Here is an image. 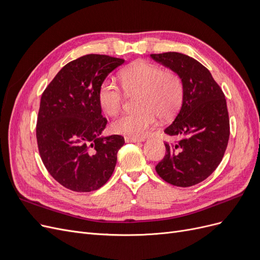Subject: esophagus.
<instances>
[{
  "label": "esophagus",
  "instance_id": "obj_1",
  "mask_svg": "<svg viewBox=\"0 0 260 260\" xmlns=\"http://www.w3.org/2000/svg\"><path fill=\"white\" fill-rule=\"evenodd\" d=\"M124 141L127 143H137V142H143L144 138H135V137H125Z\"/></svg>",
  "mask_w": 260,
  "mask_h": 260
}]
</instances>
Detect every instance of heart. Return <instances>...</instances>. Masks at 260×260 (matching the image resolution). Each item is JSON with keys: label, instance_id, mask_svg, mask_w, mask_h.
Segmentation results:
<instances>
[{"label": "heart", "instance_id": "b5f03b06", "mask_svg": "<svg viewBox=\"0 0 260 260\" xmlns=\"http://www.w3.org/2000/svg\"><path fill=\"white\" fill-rule=\"evenodd\" d=\"M125 92H137L135 112L123 114L112 123V130L118 135L140 138L146 135L157 121L174 116L182 103L183 84L172 70H162L158 65L139 60L124 68L119 75ZM99 103L105 114L114 116L120 111L122 93L112 78L101 83L98 92Z\"/></svg>", "mask_w": 260, "mask_h": 260}]
</instances>
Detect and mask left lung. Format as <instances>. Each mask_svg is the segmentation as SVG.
<instances>
[{
  "mask_svg": "<svg viewBox=\"0 0 260 260\" xmlns=\"http://www.w3.org/2000/svg\"><path fill=\"white\" fill-rule=\"evenodd\" d=\"M151 57L178 74L183 84L180 112L165 129L178 141L165 143L166 155L156 172L172 185L192 186L208 178L224 155L230 136L224 94L209 70L187 55L168 52Z\"/></svg>",
  "mask_w": 260,
  "mask_h": 260,
  "instance_id": "1",
  "label": "left lung"
}]
</instances>
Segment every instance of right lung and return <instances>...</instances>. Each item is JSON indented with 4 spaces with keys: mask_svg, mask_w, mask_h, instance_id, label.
Instances as JSON below:
<instances>
[{
    "mask_svg": "<svg viewBox=\"0 0 260 260\" xmlns=\"http://www.w3.org/2000/svg\"><path fill=\"white\" fill-rule=\"evenodd\" d=\"M122 58L89 54L68 62L42 94L37 122L39 153L50 175L69 190L91 192L112 177L121 136L104 137L101 83Z\"/></svg>",
    "mask_w": 260,
    "mask_h": 260,
    "instance_id": "right-lung-1",
    "label": "right lung"
}]
</instances>
